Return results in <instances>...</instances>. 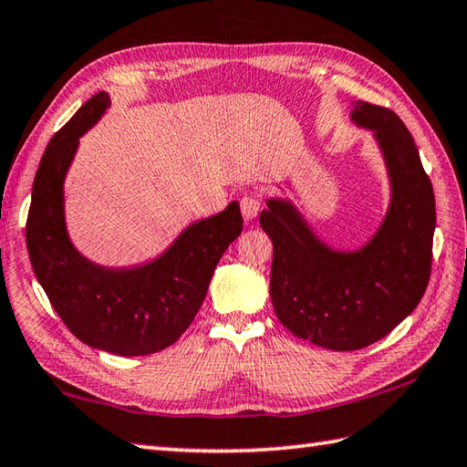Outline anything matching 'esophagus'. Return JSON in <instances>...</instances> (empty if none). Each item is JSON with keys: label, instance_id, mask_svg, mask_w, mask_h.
Listing matches in <instances>:
<instances>
[{"label": "esophagus", "instance_id": "obj_1", "mask_svg": "<svg viewBox=\"0 0 467 467\" xmlns=\"http://www.w3.org/2000/svg\"><path fill=\"white\" fill-rule=\"evenodd\" d=\"M260 209H262L260 195L254 193V195H245L242 199V215H244L245 222L255 220V217H258V213H260Z\"/></svg>", "mask_w": 467, "mask_h": 467}]
</instances>
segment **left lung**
<instances>
[{
  "label": "left lung",
  "mask_w": 467,
  "mask_h": 467,
  "mask_svg": "<svg viewBox=\"0 0 467 467\" xmlns=\"http://www.w3.org/2000/svg\"><path fill=\"white\" fill-rule=\"evenodd\" d=\"M357 129L370 130L383 157L389 203L358 247L322 237L288 197H270L260 213L274 244L270 296L294 337L330 350H358L387 337L415 310L431 272L435 197L411 132L393 110L357 100Z\"/></svg>",
  "instance_id": "8db88e82"
}]
</instances>
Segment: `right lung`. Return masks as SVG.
Segmentation results:
<instances>
[{
  "mask_svg": "<svg viewBox=\"0 0 467 467\" xmlns=\"http://www.w3.org/2000/svg\"><path fill=\"white\" fill-rule=\"evenodd\" d=\"M110 109L99 92L47 142L26 223L37 282L72 335L120 357L159 353L183 335L202 308L217 262L242 234L240 203L189 223L155 258L132 265L88 260L66 225L64 183L80 137Z\"/></svg>",
  "mask_w": 467,
  "mask_h": 467,
  "instance_id": "obj_1",
  "label": "right lung"
}]
</instances>
